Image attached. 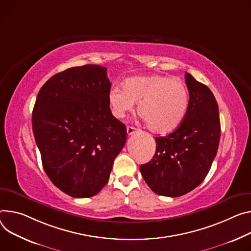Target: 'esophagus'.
I'll list each match as a JSON object with an SVG mask.
<instances>
[{
    "instance_id": "obj_1",
    "label": "esophagus",
    "mask_w": 251,
    "mask_h": 251,
    "mask_svg": "<svg viewBox=\"0 0 251 251\" xmlns=\"http://www.w3.org/2000/svg\"><path fill=\"white\" fill-rule=\"evenodd\" d=\"M135 132H137V129H136L135 127H132V126H128V127H127V134H128V135H132V134H134Z\"/></svg>"
}]
</instances>
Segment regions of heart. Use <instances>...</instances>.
I'll list each match as a JSON object with an SVG mask.
<instances>
[{
	"label": "heart",
	"mask_w": 251,
	"mask_h": 251,
	"mask_svg": "<svg viewBox=\"0 0 251 251\" xmlns=\"http://www.w3.org/2000/svg\"><path fill=\"white\" fill-rule=\"evenodd\" d=\"M108 104L114 117L124 118L137 104L139 115L154 133L167 134L184 121L190 104L186 84L165 75L135 76L124 81L122 89L112 88Z\"/></svg>",
	"instance_id": "obj_1"
}]
</instances>
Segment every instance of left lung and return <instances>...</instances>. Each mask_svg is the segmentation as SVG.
Returning <instances> with one entry per match:
<instances>
[{
    "label": "left lung",
    "mask_w": 251,
    "mask_h": 251,
    "mask_svg": "<svg viewBox=\"0 0 251 251\" xmlns=\"http://www.w3.org/2000/svg\"><path fill=\"white\" fill-rule=\"evenodd\" d=\"M190 104L182 124L164 137H156L152 160L140 166L147 185L156 194L179 197L206 177L220 140L218 105L210 89L185 74Z\"/></svg>",
    "instance_id": "left-lung-1"
}]
</instances>
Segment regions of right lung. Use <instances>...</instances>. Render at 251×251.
I'll list each match as a JSON object with an SVG mask.
<instances>
[{
    "label": "right lung",
    "mask_w": 251,
    "mask_h": 251,
    "mask_svg": "<svg viewBox=\"0 0 251 251\" xmlns=\"http://www.w3.org/2000/svg\"><path fill=\"white\" fill-rule=\"evenodd\" d=\"M110 88L105 67L84 65L51 77L36 99L32 126L43 168L75 198L101 191L127 139L126 126L109 108Z\"/></svg>",
    "instance_id": "1"
}]
</instances>
